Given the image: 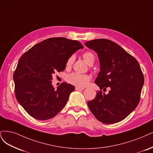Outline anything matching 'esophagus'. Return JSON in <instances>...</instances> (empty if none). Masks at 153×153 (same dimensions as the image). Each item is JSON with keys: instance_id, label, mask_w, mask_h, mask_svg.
I'll return each mask as SVG.
<instances>
[{"instance_id": "34e87169", "label": "esophagus", "mask_w": 153, "mask_h": 153, "mask_svg": "<svg viewBox=\"0 0 153 153\" xmlns=\"http://www.w3.org/2000/svg\"><path fill=\"white\" fill-rule=\"evenodd\" d=\"M76 90H84V88H80V87H78V86H76L75 88Z\"/></svg>"}]
</instances>
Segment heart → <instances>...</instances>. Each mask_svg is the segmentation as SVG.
Returning a JSON list of instances; mask_svg holds the SVG:
<instances>
[{
	"label": "heart",
	"mask_w": 153,
	"mask_h": 153,
	"mask_svg": "<svg viewBox=\"0 0 153 153\" xmlns=\"http://www.w3.org/2000/svg\"><path fill=\"white\" fill-rule=\"evenodd\" d=\"M82 56L85 61L89 65H92L95 62V57L94 54L91 51H86L84 53ZM75 57L74 55H71L68 58L65 63L66 69L69 70L72 68V65L74 62ZM90 81V77L88 74H81L74 72L68 75L67 77V81L74 86L82 88L86 86L88 83Z\"/></svg>",
	"instance_id": "heart-1"
}]
</instances>
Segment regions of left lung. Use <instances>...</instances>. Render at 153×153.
I'll list each match as a JSON object with an SVG mask.
<instances>
[{
	"instance_id": "1",
	"label": "left lung",
	"mask_w": 153,
	"mask_h": 153,
	"mask_svg": "<svg viewBox=\"0 0 153 153\" xmlns=\"http://www.w3.org/2000/svg\"><path fill=\"white\" fill-rule=\"evenodd\" d=\"M85 45L98 53L100 72L95 81L100 90L88 105L97 120L114 124L128 116L139 104L144 77L136 59L116 42L99 39ZM109 89L107 95L102 91Z\"/></svg>"
}]
</instances>
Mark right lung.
Instances as JSON below:
<instances>
[{
	"label": "right lung",
	"instance_id": "1",
	"mask_svg": "<svg viewBox=\"0 0 153 153\" xmlns=\"http://www.w3.org/2000/svg\"><path fill=\"white\" fill-rule=\"evenodd\" d=\"M82 48L77 41L53 37L34 45L20 57L13 74L14 93L30 116L47 120L65 107L75 87L62 82L56 90L50 81L55 72L65 70L68 58Z\"/></svg>",
	"mask_w": 153,
	"mask_h": 153
}]
</instances>
